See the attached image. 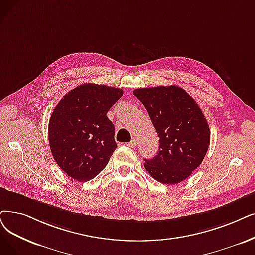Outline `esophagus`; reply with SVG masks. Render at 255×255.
<instances>
[{
  "mask_svg": "<svg viewBox=\"0 0 255 255\" xmlns=\"http://www.w3.org/2000/svg\"><path fill=\"white\" fill-rule=\"evenodd\" d=\"M137 144H138V142H137V139H135V138H133V139H131V141L129 142V143H128V145H130V146H137Z\"/></svg>",
  "mask_w": 255,
  "mask_h": 255,
  "instance_id": "1",
  "label": "esophagus"
}]
</instances>
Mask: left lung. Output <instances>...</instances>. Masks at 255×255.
Masks as SVG:
<instances>
[{
  "instance_id": "left-lung-1",
  "label": "left lung",
  "mask_w": 255,
  "mask_h": 255,
  "mask_svg": "<svg viewBox=\"0 0 255 255\" xmlns=\"http://www.w3.org/2000/svg\"><path fill=\"white\" fill-rule=\"evenodd\" d=\"M133 94L145 107L159 137L156 156L144 159L146 171L163 184L185 180L201 164L210 143L202 110L178 86L141 88Z\"/></svg>"
}]
</instances>
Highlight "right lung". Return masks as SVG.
<instances>
[{
	"label": "right lung",
	"mask_w": 255,
	"mask_h": 255,
	"mask_svg": "<svg viewBox=\"0 0 255 255\" xmlns=\"http://www.w3.org/2000/svg\"><path fill=\"white\" fill-rule=\"evenodd\" d=\"M124 91L106 85L85 84L71 90L53 110L48 138L52 156L74 180L94 179L117 148L115 126L107 113Z\"/></svg>",
	"instance_id": "1"
}]
</instances>
